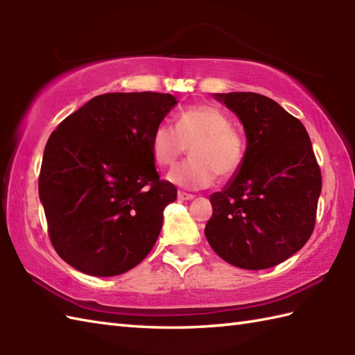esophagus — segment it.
Listing matches in <instances>:
<instances>
[{
    "instance_id": "esophagus-1",
    "label": "esophagus",
    "mask_w": 355,
    "mask_h": 355,
    "mask_svg": "<svg viewBox=\"0 0 355 355\" xmlns=\"http://www.w3.org/2000/svg\"><path fill=\"white\" fill-rule=\"evenodd\" d=\"M178 198L183 200V201H189V200H193V198H195V195L187 193V192H184V191H180V192H178Z\"/></svg>"
}]
</instances>
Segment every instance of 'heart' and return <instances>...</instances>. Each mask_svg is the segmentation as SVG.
<instances>
[{"label":"heart","instance_id":"1","mask_svg":"<svg viewBox=\"0 0 355 355\" xmlns=\"http://www.w3.org/2000/svg\"><path fill=\"white\" fill-rule=\"evenodd\" d=\"M191 148V158L169 172V182L202 189L215 178L229 180L241 169L247 153V140L230 125L225 112L214 105H189L178 112L175 126L158 123L150 135V153L157 164L172 166Z\"/></svg>","mask_w":355,"mask_h":355}]
</instances>
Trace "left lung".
I'll list each match as a JSON object with an SVG mask.
<instances>
[{
  "mask_svg": "<svg viewBox=\"0 0 355 355\" xmlns=\"http://www.w3.org/2000/svg\"><path fill=\"white\" fill-rule=\"evenodd\" d=\"M244 125L245 160L221 192L206 238L215 253L247 270L275 267L310 239L322 173L305 126L270 97L215 94Z\"/></svg>",
  "mask_w": 355,
  "mask_h": 355,
  "instance_id": "obj_1",
  "label": "left lung"
}]
</instances>
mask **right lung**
<instances>
[{"label":"right lung","mask_w":355,"mask_h":355,"mask_svg":"<svg viewBox=\"0 0 355 355\" xmlns=\"http://www.w3.org/2000/svg\"><path fill=\"white\" fill-rule=\"evenodd\" d=\"M177 99L108 93L65 117L45 145L40 198L56 253L92 276H117L146 258L177 187L162 180L150 135Z\"/></svg>","instance_id":"obj_1"}]
</instances>
